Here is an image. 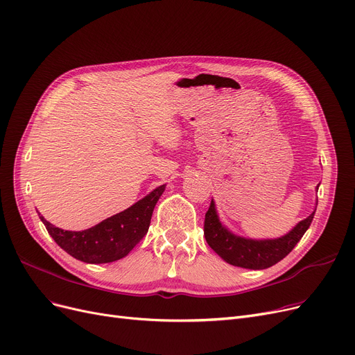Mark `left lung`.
<instances>
[{
    "mask_svg": "<svg viewBox=\"0 0 355 355\" xmlns=\"http://www.w3.org/2000/svg\"><path fill=\"white\" fill-rule=\"evenodd\" d=\"M315 211L309 218L299 222L287 235L277 239L257 241L236 236L227 230L220 223L214 202L211 200L205 218V236L210 248L226 263L242 268L264 270L277 264L291 252L306 230L309 229Z\"/></svg>",
    "mask_w": 355,
    "mask_h": 355,
    "instance_id": "8db88e82",
    "label": "left lung"
}]
</instances>
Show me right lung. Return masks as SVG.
Instances as JSON below:
<instances>
[{"mask_svg": "<svg viewBox=\"0 0 355 355\" xmlns=\"http://www.w3.org/2000/svg\"><path fill=\"white\" fill-rule=\"evenodd\" d=\"M164 190L165 184L129 209L103 220L94 227L80 230V232L59 229L46 220L43 216H40V220L55 242L73 258L88 264L113 263L126 257L136 243L146 235L152 211Z\"/></svg>", "mask_w": 355, "mask_h": 355, "instance_id": "add662e5", "label": "right lung"}]
</instances>
